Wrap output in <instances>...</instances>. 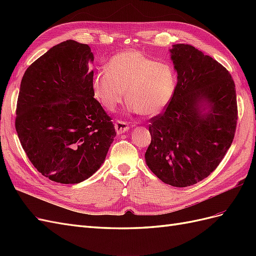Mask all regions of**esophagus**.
Returning <instances> with one entry per match:
<instances>
[{
  "mask_svg": "<svg viewBox=\"0 0 256 256\" xmlns=\"http://www.w3.org/2000/svg\"><path fill=\"white\" fill-rule=\"evenodd\" d=\"M115 129H116V132H118V134H122L124 132H127V131L129 130V125L124 120H116Z\"/></svg>",
  "mask_w": 256,
  "mask_h": 256,
  "instance_id": "esophagus-1",
  "label": "esophagus"
}]
</instances>
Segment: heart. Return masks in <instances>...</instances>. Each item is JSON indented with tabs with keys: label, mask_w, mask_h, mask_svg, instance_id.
<instances>
[{
	"label": "heart",
	"mask_w": 256,
	"mask_h": 256,
	"mask_svg": "<svg viewBox=\"0 0 256 256\" xmlns=\"http://www.w3.org/2000/svg\"><path fill=\"white\" fill-rule=\"evenodd\" d=\"M175 88L174 68L138 50L118 53L92 79L94 96L106 110H115L126 96L129 111L144 116L164 110Z\"/></svg>",
	"instance_id": "obj_1"
}]
</instances>
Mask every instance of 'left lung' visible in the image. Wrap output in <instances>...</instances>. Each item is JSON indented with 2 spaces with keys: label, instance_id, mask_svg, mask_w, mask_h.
I'll return each instance as SVG.
<instances>
[{
  "label": "left lung",
  "instance_id": "obj_1",
  "mask_svg": "<svg viewBox=\"0 0 256 256\" xmlns=\"http://www.w3.org/2000/svg\"><path fill=\"white\" fill-rule=\"evenodd\" d=\"M177 84L164 110L150 118L146 164L164 182L188 187L210 175L233 142L235 83L216 60L193 46L170 50Z\"/></svg>",
  "mask_w": 256,
  "mask_h": 256
}]
</instances>
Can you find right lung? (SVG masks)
I'll return each mask as SVG.
<instances>
[{
    "label": "right lung",
    "instance_id": "add662e5",
    "mask_svg": "<svg viewBox=\"0 0 256 256\" xmlns=\"http://www.w3.org/2000/svg\"><path fill=\"white\" fill-rule=\"evenodd\" d=\"M88 44L54 46L26 70L16 110L18 138L32 164L50 180L78 184L102 166L116 136L94 98Z\"/></svg>",
    "mask_w": 256,
    "mask_h": 256
}]
</instances>
